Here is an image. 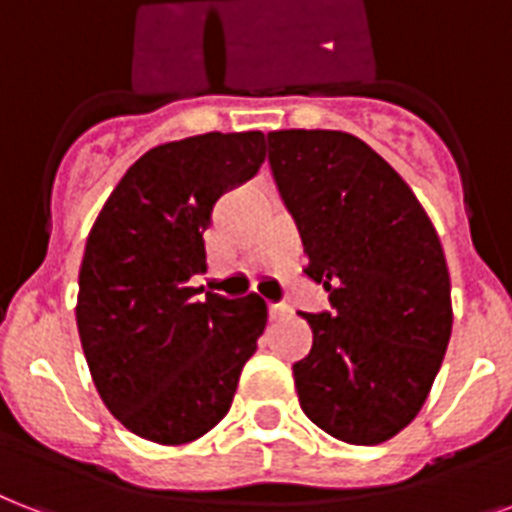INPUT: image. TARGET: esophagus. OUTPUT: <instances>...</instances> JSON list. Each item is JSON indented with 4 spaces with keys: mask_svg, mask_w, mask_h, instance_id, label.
<instances>
[{
    "mask_svg": "<svg viewBox=\"0 0 512 512\" xmlns=\"http://www.w3.org/2000/svg\"><path fill=\"white\" fill-rule=\"evenodd\" d=\"M286 313H289V307H286V305H268L270 318H284Z\"/></svg>",
    "mask_w": 512,
    "mask_h": 512,
    "instance_id": "obj_1",
    "label": "esophagus"
}]
</instances>
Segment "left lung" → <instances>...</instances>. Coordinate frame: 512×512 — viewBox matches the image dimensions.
I'll use <instances>...</instances> for the list:
<instances>
[{"label": "left lung", "mask_w": 512, "mask_h": 512, "mask_svg": "<svg viewBox=\"0 0 512 512\" xmlns=\"http://www.w3.org/2000/svg\"><path fill=\"white\" fill-rule=\"evenodd\" d=\"M268 162L331 310L302 313L313 350L292 365L310 421L378 444L413 421L452 334L450 270L400 173L344 131H273Z\"/></svg>", "instance_id": "obj_1"}]
</instances>
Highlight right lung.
<instances>
[{"label": "right lung", "instance_id": "obj_1", "mask_svg": "<svg viewBox=\"0 0 512 512\" xmlns=\"http://www.w3.org/2000/svg\"><path fill=\"white\" fill-rule=\"evenodd\" d=\"M263 131L149 149L112 189L78 273V336L99 397L128 431L186 444L228 413L268 321L257 294L197 297L220 194L255 176Z\"/></svg>", "mask_w": 512, "mask_h": 512}]
</instances>
